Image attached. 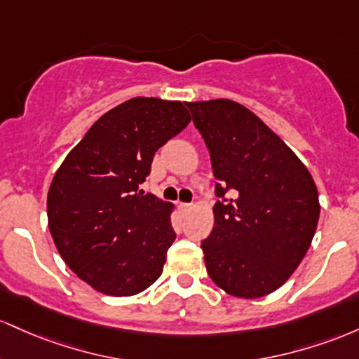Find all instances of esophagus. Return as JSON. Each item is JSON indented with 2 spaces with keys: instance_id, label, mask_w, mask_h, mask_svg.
Here are the masks:
<instances>
[{
  "instance_id": "34e87169",
  "label": "esophagus",
  "mask_w": 359,
  "mask_h": 359,
  "mask_svg": "<svg viewBox=\"0 0 359 359\" xmlns=\"http://www.w3.org/2000/svg\"><path fill=\"white\" fill-rule=\"evenodd\" d=\"M178 207H180L181 213H187V212H190V210H191V205H190V203H180Z\"/></svg>"
}]
</instances>
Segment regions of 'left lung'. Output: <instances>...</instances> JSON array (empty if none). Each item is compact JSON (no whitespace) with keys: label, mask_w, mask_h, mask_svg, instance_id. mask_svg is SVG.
Wrapping results in <instances>:
<instances>
[{"label":"left lung","mask_w":359,"mask_h":359,"mask_svg":"<svg viewBox=\"0 0 359 359\" xmlns=\"http://www.w3.org/2000/svg\"><path fill=\"white\" fill-rule=\"evenodd\" d=\"M210 152L219 196L201 241L213 283L259 299L292 276L319 222L309 169L259 116L232 100L187 103Z\"/></svg>","instance_id":"left-lung-1"}]
</instances>
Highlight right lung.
<instances>
[{
  "label": "right lung",
  "instance_id": "right-lung-1",
  "mask_svg": "<svg viewBox=\"0 0 359 359\" xmlns=\"http://www.w3.org/2000/svg\"><path fill=\"white\" fill-rule=\"evenodd\" d=\"M190 120L181 102L127 100L93 123L54 175L47 217L55 248L104 295H135L163 273L176 239L172 205L139 187L156 151Z\"/></svg>",
  "mask_w": 359,
  "mask_h": 359
}]
</instances>
